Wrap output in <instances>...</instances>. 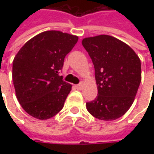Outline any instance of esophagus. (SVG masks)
<instances>
[{
    "instance_id": "1",
    "label": "esophagus",
    "mask_w": 154,
    "mask_h": 154,
    "mask_svg": "<svg viewBox=\"0 0 154 154\" xmlns=\"http://www.w3.org/2000/svg\"><path fill=\"white\" fill-rule=\"evenodd\" d=\"M75 87H76L78 90H81V89H82V87H83V84H82V83H80L79 85H76Z\"/></svg>"
}]
</instances>
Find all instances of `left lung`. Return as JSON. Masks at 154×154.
Returning <instances> with one entry per match:
<instances>
[{
  "label": "left lung",
  "mask_w": 154,
  "mask_h": 154,
  "mask_svg": "<svg viewBox=\"0 0 154 154\" xmlns=\"http://www.w3.org/2000/svg\"><path fill=\"white\" fill-rule=\"evenodd\" d=\"M82 45L94 65L98 85V96L86 103V109L99 120H116L131 107L138 91L139 56L127 44L109 35L86 38Z\"/></svg>",
  "instance_id": "1"
}]
</instances>
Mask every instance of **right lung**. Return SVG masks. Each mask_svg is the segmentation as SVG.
I'll list each match as a JSON object with an SVG mask.
<instances>
[{"label":"right lung","instance_id":"1","mask_svg":"<svg viewBox=\"0 0 154 154\" xmlns=\"http://www.w3.org/2000/svg\"><path fill=\"white\" fill-rule=\"evenodd\" d=\"M77 36L46 31L27 41L13 62L16 97L27 113L47 120L63 108L72 85L59 72L64 58L78 42Z\"/></svg>","mask_w":154,"mask_h":154}]
</instances>
